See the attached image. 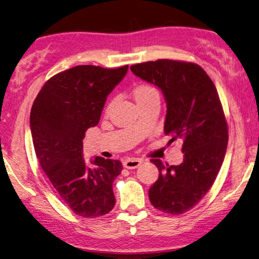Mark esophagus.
Wrapping results in <instances>:
<instances>
[{"mask_svg":"<svg viewBox=\"0 0 259 259\" xmlns=\"http://www.w3.org/2000/svg\"><path fill=\"white\" fill-rule=\"evenodd\" d=\"M143 163V160L142 159H136V157H129V159H126L123 161V166L126 169H136L138 168V166Z\"/></svg>","mask_w":259,"mask_h":259,"instance_id":"obj_1","label":"esophagus"}]
</instances>
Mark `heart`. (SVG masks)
I'll return each mask as SVG.
<instances>
[{"mask_svg": "<svg viewBox=\"0 0 259 259\" xmlns=\"http://www.w3.org/2000/svg\"><path fill=\"white\" fill-rule=\"evenodd\" d=\"M133 94H134V98L136 102H137V104L147 102V100H150L152 98H159V93H157V90L155 89V88L153 85H150V84H145V83L135 87ZM112 105H113L112 102L107 105L106 113L111 111Z\"/></svg>", "mask_w": 259, "mask_h": 259, "instance_id": "1", "label": "heart"}]
</instances>
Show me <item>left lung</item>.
I'll use <instances>...</instances> for the list:
<instances>
[{
    "instance_id": "1",
    "label": "left lung",
    "mask_w": 259,
    "mask_h": 259,
    "mask_svg": "<svg viewBox=\"0 0 259 259\" xmlns=\"http://www.w3.org/2000/svg\"><path fill=\"white\" fill-rule=\"evenodd\" d=\"M135 75L160 88L166 103L164 134L183 142L179 165L151 161L159 178L148 196L153 207L181 214L207 194L224 161L229 129L216 87L198 64L159 59L130 66Z\"/></svg>"
}]
</instances>
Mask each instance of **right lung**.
<instances>
[{
  "label": "right lung",
  "instance_id": "add662e5",
  "mask_svg": "<svg viewBox=\"0 0 259 259\" xmlns=\"http://www.w3.org/2000/svg\"><path fill=\"white\" fill-rule=\"evenodd\" d=\"M128 67L69 68L49 78L33 103L30 131L37 160L59 198L80 217L104 216L115 205L113 182L122 163L96 156L87 164L82 140L98 124L107 96Z\"/></svg>",
  "mask_w": 259,
  "mask_h": 259
}]
</instances>
